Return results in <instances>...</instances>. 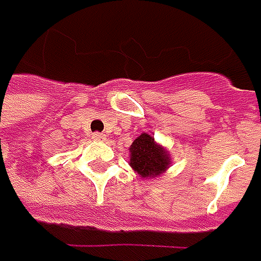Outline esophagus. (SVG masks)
I'll list each match as a JSON object with an SVG mask.
<instances>
[{
    "instance_id": "34e87169",
    "label": "esophagus",
    "mask_w": 261,
    "mask_h": 261,
    "mask_svg": "<svg viewBox=\"0 0 261 261\" xmlns=\"http://www.w3.org/2000/svg\"><path fill=\"white\" fill-rule=\"evenodd\" d=\"M92 139H94V141H105L106 138H105V135H101V133H94V135H92Z\"/></svg>"
}]
</instances>
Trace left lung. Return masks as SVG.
<instances>
[{
    "label": "left lung",
    "instance_id": "left-lung-1",
    "mask_svg": "<svg viewBox=\"0 0 261 261\" xmlns=\"http://www.w3.org/2000/svg\"><path fill=\"white\" fill-rule=\"evenodd\" d=\"M170 164L172 156L169 150L158 144L150 133H142L129 145V166L141 178L161 177Z\"/></svg>",
    "mask_w": 261,
    "mask_h": 261
}]
</instances>
